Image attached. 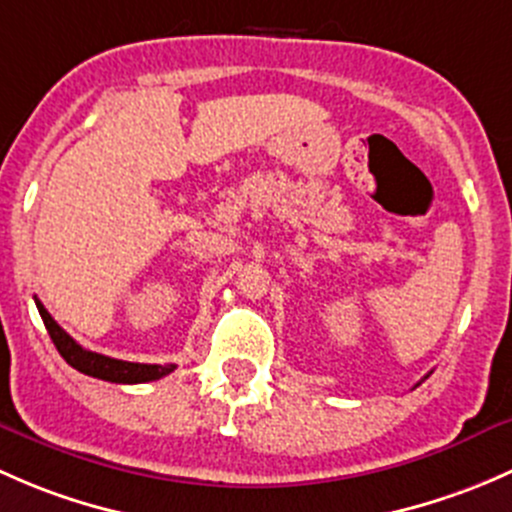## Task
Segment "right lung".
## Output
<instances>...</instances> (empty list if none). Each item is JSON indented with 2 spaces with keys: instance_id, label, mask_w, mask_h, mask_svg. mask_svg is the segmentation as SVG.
<instances>
[{
  "instance_id": "right-lung-1",
  "label": "right lung",
  "mask_w": 512,
  "mask_h": 512,
  "mask_svg": "<svg viewBox=\"0 0 512 512\" xmlns=\"http://www.w3.org/2000/svg\"><path fill=\"white\" fill-rule=\"evenodd\" d=\"M36 308H39L41 320H44L46 330H49L51 340H54L56 350L61 352L63 360H66L73 370L88 374V377H98V379H105V382H115V384H140V382L160 379L175 370V365H140V362L115 360V357H105V355H98V352L83 350V347L78 345V342L73 340V337L68 335L54 318H51V313L44 308L41 300H36Z\"/></svg>"
}]
</instances>
